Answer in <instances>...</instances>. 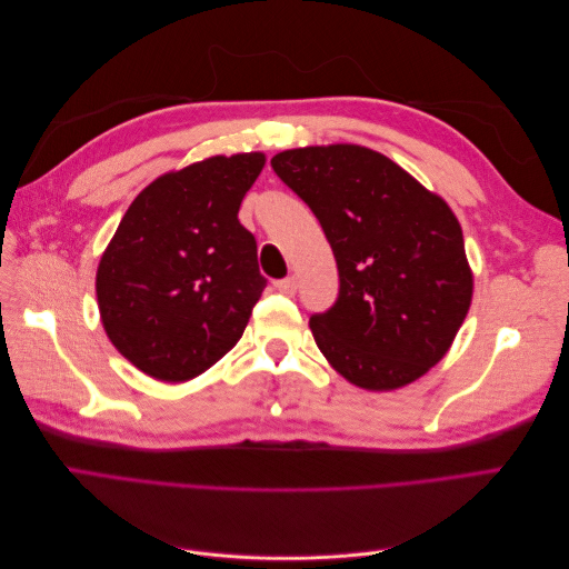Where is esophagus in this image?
<instances>
[{
	"label": "esophagus",
	"mask_w": 569,
	"mask_h": 569,
	"mask_svg": "<svg viewBox=\"0 0 569 569\" xmlns=\"http://www.w3.org/2000/svg\"><path fill=\"white\" fill-rule=\"evenodd\" d=\"M274 287H278V291H282V295H287V297H295V295H297V287H299V282H297L295 274H289V278L274 282Z\"/></svg>",
	"instance_id": "1"
}]
</instances>
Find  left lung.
I'll list each match as a JSON object with an SVG mask.
<instances>
[{
	"label": "left lung",
	"instance_id": "left-lung-1",
	"mask_svg": "<svg viewBox=\"0 0 569 569\" xmlns=\"http://www.w3.org/2000/svg\"><path fill=\"white\" fill-rule=\"evenodd\" d=\"M270 166L316 213L337 261L339 297L311 316L322 356L360 389L416 382L451 349L472 301L449 203L358 144L287 149Z\"/></svg>",
	"mask_w": 569,
	"mask_h": 569
}]
</instances>
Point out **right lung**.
<instances>
[{
    "mask_svg": "<svg viewBox=\"0 0 569 569\" xmlns=\"http://www.w3.org/2000/svg\"><path fill=\"white\" fill-rule=\"evenodd\" d=\"M263 166V153L251 151L157 178L101 253V325L153 380H192L244 335L266 278L237 213Z\"/></svg>",
    "mask_w": 569,
    "mask_h": 569,
    "instance_id": "1",
    "label": "right lung"
}]
</instances>
